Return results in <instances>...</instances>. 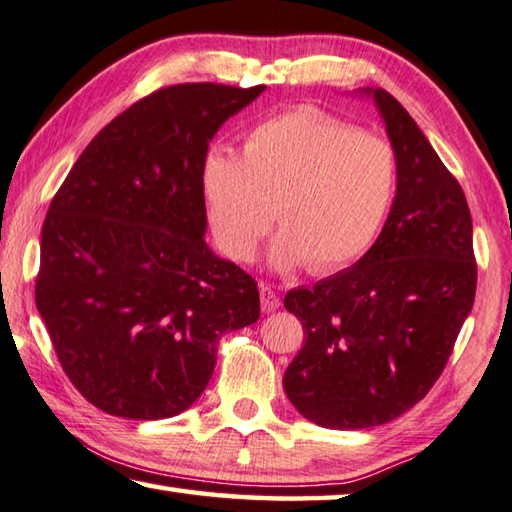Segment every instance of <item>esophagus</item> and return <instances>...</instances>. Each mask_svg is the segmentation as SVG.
I'll use <instances>...</instances> for the list:
<instances>
[{
  "label": "esophagus",
  "mask_w": 512,
  "mask_h": 512,
  "mask_svg": "<svg viewBox=\"0 0 512 512\" xmlns=\"http://www.w3.org/2000/svg\"><path fill=\"white\" fill-rule=\"evenodd\" d=\"M259 297H262V311L264 313H273L280 309V295H277L271 286H262L259 288Z\"/></svg>",
  "instance_id": "1"
}]
</instances>
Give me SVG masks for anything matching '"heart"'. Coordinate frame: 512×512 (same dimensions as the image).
<instances>
[{"label": "heart", "mask_w": 512, "mask_h": 512, "mask_svg": "<svg viewBox=\"0 0 512 512\" xmlns=\"http://www.w3.org/2000/svg\"><path fill=\"white\" fill-rule=\"evenodd\" d=\"M396 190V154L385 138L356 132L318 109L268 118L246 136L241 156L212 147L201 165L208 224L232 262H253L275 221L271 264L309 262L331 273L376 239Z\"/></svg>", "instance_id": "heart-1"}]
</instances>
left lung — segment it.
Wrapping results in <instances>:
<instances>
[{
    "instance_id": "1",
    "label": "left lung",
    "mask_w": 512,
    "mask_h": 512,
    "mask_svg": "<svg viewBox=\"0 0 512 512\" xmlns=\"http://www.w3.org/2000/svg\"><path fill=\"white\" fill-rule=\"evenodd\" d=\"M396 154V197L351 268L293 288L304 345L284 374L288 401L329 430L394 421L430 392L475 302L472 217L459 181L385 89H365Z\"/></svg>"
}]
</instances>
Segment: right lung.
I'll list each match as a JSON object with an SVG mask.
<instances>
[{
	"mask_svg": "<svg viewBox=\"0 0 512 512\" xmlns=\"http://www.w3.org/2000/svg\"><path fill=\"white\" fill-rule=\"evenodd\" d=\"M266 87L188 82L102 127L42 226L35 304L73 387L111 416L188 410L219 338L259 318L257 282L206 244L201 165Z\"/></svg>",
	"mask_w": 512,
	"mask_h": 512,
	"instance_id": "right-lung-1",
	"label": "right lung"
}]
</instances>
